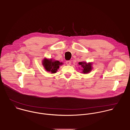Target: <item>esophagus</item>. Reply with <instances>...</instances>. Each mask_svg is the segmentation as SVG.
<instances>
[{"instance_id":"esophagus-1","label":"esophagus","mask_w":130,"mask_h":130,"mask_svg":"<svg viewBox=\"0 0 130 130\" xmlns=\"http://www.w3.org/2000/svg\"><path fill=\"white\" fill-rule=\"evenodd\" d=\"M66 64H68V65H70L71 64V61H70V60H67V61H66Z\"/></svg>"}]
</instances>
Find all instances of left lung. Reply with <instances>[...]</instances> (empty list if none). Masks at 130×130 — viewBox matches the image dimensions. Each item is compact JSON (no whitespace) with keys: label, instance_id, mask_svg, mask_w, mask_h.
I'll return each instance as SVG.
<instances>
[{"label":"left lung","instance_id":"left-lung-1","mask_svg":"<svg viewBox=\"0 0 130 130\" xmlns=\"http://www.w3.org/2000/svg\"><path fill=\"white\" fill-rule=\"evenodd\" d=\"M79 64L81 65L83 68V73L84 74L88 73L92 70V64L91 63H87L86 62H80Z\"/></svg>","mask_w":130,"mask_h":130}]
</instances>
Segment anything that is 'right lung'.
I'll list each match as a JSON object with an SVG mask.
<instances>
[{
	"mask_svg": "<svg viewBox=\"0 0 130 130\" xmlns=\"http://www.w3.org/2000/svg\"><path fill=\"white\" fill-rule=\"evenodd\" d=\"M62 62H60L58 60H54L52 59H48L45 58L43 61V65L45 69L51 73H55L59 66L61 65Z\"/></svg>",
	"mask_w": 130,
	"mask_h": 130,
	"instance_id": "obj_1",
	"label": "right lung"
}]
</instances>
